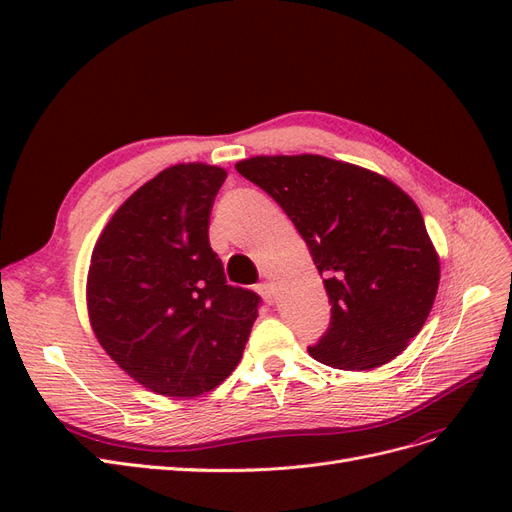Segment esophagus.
<instances>
[{"instance_id": "1", "label": "esophagus", "mask_w": 512, "mask_h": 512, "mask_svg": "<svg viewBox=\"0 0 512 512\" xmlns=\"http://www.w3.org/2000/svg\"><path fill=\"white\" fill-rule=\"evenodd\" d=\"M256 290L260 292V297L265 299L269 305L275 301V292H273V288H271V284H267V282H260L258 286H256Z\"/></svg>"}]
</instances>
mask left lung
I'll list each match as a JSON object with an SVG mask.
<instances>
[{
  "label": "left lung",
  "instance_id": "obj_1",
  "mask_svg": "<svg viewBox=\"0 0 512 512\" xmlns=\"http://www.w3.org/2000/svg\"><path fill=\"white\" fill-rule=\"evenodd\" d=\"M239 175L297 226L324 275L329 329L307 352L335 369H374L418 335L440 282L414 200L365 168L322 156H258Z\"/></svg>",
  "mask_w": 512,
  "mask_h": 512
}]
</instances>
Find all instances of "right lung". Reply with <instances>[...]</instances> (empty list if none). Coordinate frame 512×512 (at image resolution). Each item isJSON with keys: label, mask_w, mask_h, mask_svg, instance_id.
I'll use <instances>...</instances> for the list:
<instances>
[{"label": "right lung", "mask_w": 512, "mask_h": 512, "mask_svg": "<svg viewBox=\"0 0 512 512\" xmlns=\"http://www.w3.org/2000/svg\"><path fill=\"white\" fill-rule=\"evenodd\" d=\"M226 170L177 164L106 224L87 275L91 327L108 356L149 391L196 397L241 361L258 318L254 290L226 284L209 215Z\"/></svg>", "instance_id": "right-lung-1"}]
</instances>
